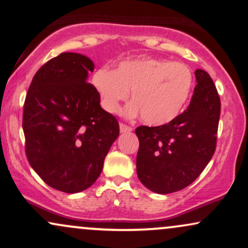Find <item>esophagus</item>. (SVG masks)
<instances>
[{
	"mask_svg": "<svg viewBox=\"0 0 248 248\" xmlns=\"http://www.w3.org/2000/svg\"><path fill=\"white\" fill-rule=\"evenodd\" d=\"M133 130V128L130 126H128V124H120V131L121 133H129V131Z\"/></svg>",
	"mask_w": 248,
	"mask_h": 248,
	"instance_id": "obj_1",
	"label": "esophagus"
}]
</instances>
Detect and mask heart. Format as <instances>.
<instances>
[{"instance_id": "obj_1", "label": "heart", "mask_w": 248, "mask_h": 248, "mask_svg": "<svg viewBox=\"0 0 248 248\" xmlns=\"http://www.w3.org/2000/svg\"><path fill=\"white\" fill-rule=\"evenodd\" d=\"M193 73L183 62L164 58L127 59L117 70L102 66L93 75V84L103 108L117 113L131 92L135 101L128 114L146 124L160 126L173 121L186 106L193 89Z\"/></svg>"}]
</instances>
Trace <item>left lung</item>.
Here are the masks:
<instances>
[{
  "label": "left lung",
  "mask_w": 248,
  "mask_h": 248,
  "mask_svg": "<svg viewBox=\"0 0 248 248\" xmlns=\"http://www.w3.org/2000/svg\"><path fill=\"white\" fill-rule=\"evenodd\" d=\"M197 86L190 105L173 121L140 126L137 176L153 192L180 191L202 173L216 149L221 101L207 72H194Z\"/></svg>",
  "instance_id": "8db88e82"
}]
</instances>
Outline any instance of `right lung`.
I'll list each match as a JSON object with an SVG mask.
<instances>
[{
  "instance_id": "obj_1",
  "label": "right lung",
  "mask_w": 248,
  "mask_h": 248,
  "mask_svg": "<svg viewBox=\"0 0 248 248\" xmlns=\"http://www.w3.org/2000/svg\"><path fill=\"white\" fill-rule=\"evenodd\" d=\"M93 62L62 52L34 75L24 103L23 129L27 160L56 190L80 192L102 173L119 122L101 108V97L87 82Z\"/></svg>"
}]
</instances>
